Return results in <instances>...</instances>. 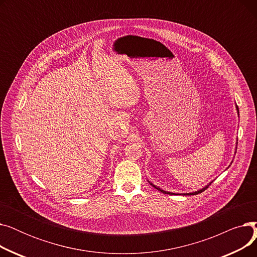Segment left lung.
I'll return each mask as SVG.
<instances>
[{
    "label": "left lung",
    "instance_id": "obj_1",
    "mask_svg": "<svg viewBox=\"0 0 257 257\" xmlns=\"http://www.w3.org/2000/svg\"><path fill=\"white\" fill-rule=\"evenodd\" d=\"M236 109L238 110V108L236 107ZM153 185V184H152ZM155 188H157V190L158 191H160L161 193H164V194H171V193H169V192H165V191H163V190H160V188H158L157 186H155V185H153ZM208 186H206V187H204V188H202V190H200V191H198V192H196V193H192V194H186V195H197V194H200V193H202V192H203V191H205L206 190V188H207Z\"/></svg>",
    "mask_w": 257,
    "mask_h": 257
}]
</instances>
